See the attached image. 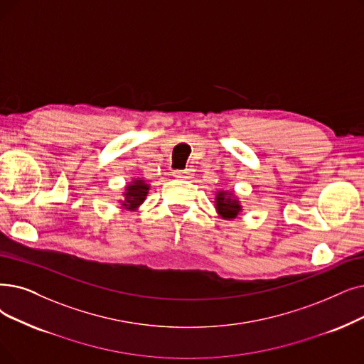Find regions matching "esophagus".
Returning <instances> with one entry per match:
<instances>
[{
	"mask_svg": "<svg viewBox=\"0 0 364 364\" xmlns=\"http://www.w3.org/2000/svg\"><path fill=\"white\" fill-rule=\"evenodd\" d=\"M172 176L176 178H187L188 176H192V169H184V171H173Z\"/></svg>",
	"mask_w": 364,
	"mask_h": 364,
	"instance_id": "esophagus-1",
	"label": "esophagus"
}]
</instances>
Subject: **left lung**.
Here are the masks:
<instances>
[{
	"label": "left lung",
	"instance_id": "8db88e82",
	"mask_svg": "<svg viewBox=\"0 0 364 364\" xmlns=\"http://www.w3.org/2000/svg\"><path fill=\"white\" fill-rule=\"evenodd\" d=\"M214 208L223 220H236L244 211L240 198L230 188H220L215 192Z\"/></svg>",
	"mask_w": 364,
	"mask_h": 364
}]
</instances>
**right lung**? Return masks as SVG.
Instances as JSON below:
<instances>
[{
	"instance_id": "obj_1",
	"label": "right lung",
	"mask_w": 364,
	"mask_h": 364,
	"mask_svg": "<svg viewBox=\"0 0 364 364\" xmlns=\"http://www.w3.org/2000/svg\"><path fill=\"white\" fill-rule=\"evenodd\" d=\"M150 191V184L144 177H135L126 183L119 205L126 211H136L144 203Z\"/></svg>"
}]
</instances>
